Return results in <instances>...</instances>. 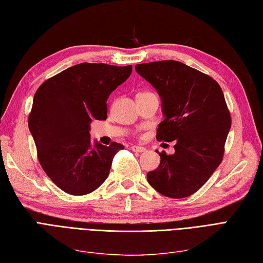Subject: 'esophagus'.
Masks as SVG:
<instances>
[{"instance_id": "obj_1", "label": "esophagus", "mask_w": 263, "mask_h": 263, "mask_svg": "<svg viewBox=\"0 0 263 263\" xmlns=\"http://www.w3.org/2000/svg\"><path fill=\"white\" fill-rule=\"evenodd\" d=\"M132 151L135 152V153H143V152L146 151V148H145V147H143V146L134 145V146H132Z\"/></svg>"}]
</instances>
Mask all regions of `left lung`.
<instances>
[{"mask_svg":"<svg viewBox=\"0 0 263 263\" xmlns=\"http://www.w3.org/2000/svg\"><path fill=\"white\" fill-rule=\"evenodd\" d=\"M135 69L162 99L164 120L158 125L157 140H175V153H158L161 164L148 172L147 181L167 197L190 196L222 162L231 128L222 89L210 76L180 61H154Z\"/></svg>","mask_w":263,"mask_h":263,"instance_id":"left-lung-1","label":"left lung"}]
</instances>
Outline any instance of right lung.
<instances>
[{"label":"right lung","mask_w":263,"mask_h":263,"mask_svg":"<svg viewBox=\"0 0 263 263\" xmlns=\"http://www.w3.org/2000/svg\"><path fill=\"white\" fill-rule=\"evenodd\" d=\"M132 71L133 66L83 62L36 90L29 129L43 171L66 193H91L109 175L115 154L124 146L92 143L89 130L93 119H107V99Z\"/></svg>","instance_id":"obj_1"}]
</instances>
